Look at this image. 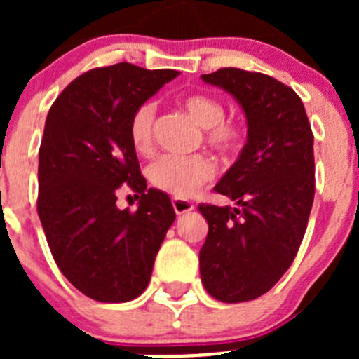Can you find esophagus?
Segmentation results:
<instances>
[{"mask_svg":"<svg viewBox=\"0 0 359 359\" xmlns=\"http://www.w3.org/2000/svg\"><path fill=\"white\" fill-rule=\"evenodd\" d=\"M172 207H174V212H176L177 215H182V214H187V212H190V210H194V203L189 201V199L174 198Z\"/></svg>","mask_w":359,"mask_h":359,"instance_id":"obj_1","label":"esophagus"}]
</instances>
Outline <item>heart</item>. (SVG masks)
I'll list each match as a JSON object with an SVG mask.
<instances>
[{
    "mask_svg": "<svg viewBox=\"0 0 359 359\" xmlns=\"http://www.w3.org/2000/svg\"><path fill=\"white\" fill-rule=\"evenodd\" d=\"M183 107L192 118L205 128V140L223 154L237 152L243 145L244 133L236 122L224 120V106L219 98L207 93H194L183 98ZM156 107L152 102L138 106L129 120V140L140 154L149 152L152 145V123ZM215 167L205 154L176 156L165 154L149 167V180L156 189L176 198H190L205 183L214 177Z\"/></svg>",
    "mask_w": 359,
    "mask_h": 359,
    "instance_id": "obj_1",
    "label": "heart"
}]
</instances>
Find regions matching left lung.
Here are the masks:
<instances>
[{"instance_id": "obj_1", "label": "left lung", "mask_w": 359, "mask_h": 359, "mask_svg": "<svg viewBox=\"0 0 359 359\" xmlns=\"http://www.w3.org/2000/svg\"><path fill=\"white\" fill-rule=\"evenodd\" d=\"M201 79L233 95L248 122L239 158L214 187L237 207H198L208 223L201 282L215 300L248 302L280 280L304 239L315 199L313 131L300 97L277 79L239 68Z\"/></svg>"}]
</instances>
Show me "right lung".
Instances as JSON below:
<instances>
[{
	"label": "right lung",
	"mask_w": 359,
	"mask_h": 359,
	"mask_svg": "<svg viewBox=\"0 0 359 359\" xmlns=\"http://www.w3.org/2000/svg\"><path fill=\"white\" fill-rule=\"evenodd\" d=\"M176 69L118 65L79 75L55 98L39 147L37 214L66 278L97 302H129L151 280L154 259L174 223L165 192L147 189L129 120ZM129 186L135 212L116 207Z\"/></svg>",
	"instance_id": "right-lung-1"
}]
</instances>
